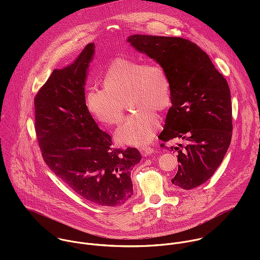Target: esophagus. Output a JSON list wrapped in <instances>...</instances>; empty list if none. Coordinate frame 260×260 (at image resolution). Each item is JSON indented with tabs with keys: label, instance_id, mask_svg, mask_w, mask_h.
I'll return each instance as SVG.
<instances>
[{
	"label": "esophagus",
	"instance_id": "obj_1",
	"mask_svg": "<svg viewBox=\"0 0 260 260\" xmlns=\"http://www.w3.org/2000/svg\"><path fill=\"white\" fill-rule=\"evenodd\" d=\"M140 152L144 155V156H149L151 154H153L155 152V150L153 149V148L151 147H147V146H144V147H141L140 148Z\"/></svg>",
	"mask_w": 260,
	"mask_h": 260
}]
</instances>
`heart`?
I'll return each instance as SVG.
<instances>
[{"mask_svg":"<svg viewBox=\"0 0 260 260\" xmlns=\"http://www.w3.org/2000/svg\"><path fill=\"white\" fill-rule=\"evenodd\" d=\"M103 82L105 88L91 87L85 95L86 108L93 118L105 125H116L127 102L135 112L116 131V141L129 146L151 142L159 127V118L153 111L166 110L172 100L165 69L156 63L118 57L109 66Z\"/></svg>","mask_w":260,"mask_h":260,"instance_id":"b5f03b06","label":"heart"}]
</instances>
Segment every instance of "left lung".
<instances>
[{
	"mask_svg": "<svg viewBox=\"0 0 260 260\" xmlns=\"http://www.w3.org/2000/svg\"><path fill=\"white\" fill-rule=\"evenodd\" d=\"M137 51L155 60L167 72L172 107L161 141L175 138L186 146L178 151V172L172 183L192 189L209 180L223 160L232 141V100L228 81L197 44L177 37L132 35L126 40ZM160 146H165L164 144Z\"/></svg>",
	"mask_w": 260,
	"mask_h": 260,
	"instance_id": "1",
	"label": "left lung"
}]
</instances>
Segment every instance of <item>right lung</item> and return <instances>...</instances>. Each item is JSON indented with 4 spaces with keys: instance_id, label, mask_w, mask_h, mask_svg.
I'll use <instances>...</instances> for the list:
<instances>
[{
    "instance_id": "right-lung-1",
    "label": "right lung",
    "mask_w": 260,
    "mask_h": 260,
    "mask_svg": "<svg viewBox=\"0 0 260 260\" xmlns=\"http://www.w3.org/2000/svg\"><path fill=\"white\" fill-rule=\"evenodd\" d=\"M94 43L71 64L53 70L35 98V128L49 169L81 198L99 206L123 205L133 194L131 171L142 156L117 149L85 103V82Z\"/></svg>"
}]
</instances>
